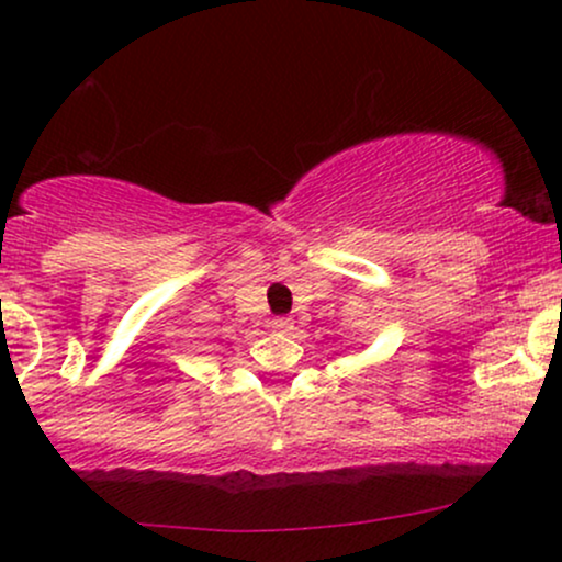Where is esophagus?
Wrapping results in <instances>:
<instances>
[{
	"mask_svg": "<svg viewBox=\"0 0 562 562\" xmlns=\"http://www.w3.org/2000/svg\"><path fill=\"white\" fill-rule=\"evenodd\" d=\"M269 327H272L274 333H290V330H293V319H290V317H274L272 322H269Z\"/></svg>",
	"mask_w": 562,
	"mask_h": 562,
	"instance_id": "1",
	"label": "esophagus"
}]
</instances>
